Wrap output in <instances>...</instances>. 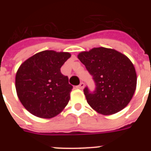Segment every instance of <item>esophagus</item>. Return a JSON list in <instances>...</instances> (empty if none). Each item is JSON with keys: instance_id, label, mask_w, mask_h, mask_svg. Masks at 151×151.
Listing matches in <instances>:
<instances>
[{"instance_id": "esophagus-1", "label": "esophagus", "mask_w": 151, "mask_h": 151, "mask_svg": "<svg viewBox=\"0 0 151 151\" xmlns=\"http://www.w3.org/2000/svg\"><path fill=\"white\" fill-rule=\"evenodd\" d=\"M84 87H85V83H80V84L77 86V88H78V89H83Z\"/></svg>"}]
</instances>
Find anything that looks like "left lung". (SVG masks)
<instances>
[{
	"label": "left lung",
	"mask_w": 151,
	"mask_h": 151,
	"mask_svg": "<svg viewBox=\"0 0 151 151\" xmlns=\"http://www.w3.org/2000/svg\"><path fill=\"white\" fill-rule=\"evenodd\" d=\"M78 58L95 83L94 91L88 86L83 90L90 106L105 115L126 107L137 86V74L131 60L122 53L105 47L83 52Z\"/></svg>",
	"instance_id": "left-lung-1"
}]
</instances>
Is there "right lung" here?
Segmentation results:
<instances>
[{
	"mask_svg": "<svg viewBox=\"0 0 151 151\" xmlns=\"http://www.w3.org/2000/svg\"><path fill=\"white\" fill-rule=\"evenodd\" d=\"M70 57L68 52L45 50L19 66L15 79L16 91L29 112L39 118H51L68 104L73 86L60 68Z\"/></svg>",
	"mask_w": 151,
	"mask_h": 151,
	"instance_id": "right-lung-1",
	"label": "right lung"
}]
</instances>
